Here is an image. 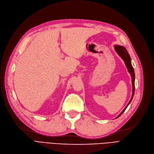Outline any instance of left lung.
Here are the masks:
<instances>
[{
  "label": "left lung",
  "mask_w": 154,
  "mask_h": 154,
  "mask_svg": "<svg viewBox=\"0 0 154 154\" xmlns=\"http://www.w3.org/2000/svg\"><path fill=\"white\" fill-rule=\"evenodd\" d=\"M115 51L117 52L118 54L120 56V57H121L122 59L124 60V63H125V65L126 66V68L128 69L129 73H130V75L131 76V83H132V87H133L132 96H131L130 100L128 102V105L126 106V107L125 108H124V110L118 115V117H117V118H118L123 113V112L126 110L127 107L128 106L129 104H130L131 101L132 100L133 97H134V93H135V72H134V68H133L131 63L130 56L129 55V54L127 51V50L126 49V48L124 47H122V46H120V45H115Z\"/></svg>",
  "instance_id": "obj_1"
}]
</instances>
